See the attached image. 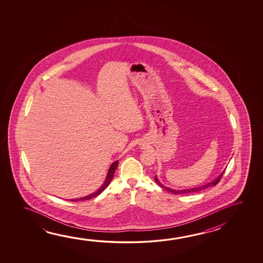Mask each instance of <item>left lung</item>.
Returning <instances> with one entry per match:
<instances>
[{"label":"left lung","instance_id":"obj_1","mask_svg":"<svg viewBox=\"0 0 263 263\" xmlns=\"http://www.w3.org/2000/svg\"><path fill=\"white\" fill-rule=\"evenodd\" d=\"M223 174L224 173H221L219 176L217 177L215 180L211 181V182H209V183H207L205 185L201 186V187H197V188H191V189H186V190H173L170 189V188H167V187H165V186L162 185L159 181H158V179L155 177V181L159 184L160 187H162L165 190H167L168 192L170 193H172V194H193V193H197V192H200V191H202V190L206 189L208 187H212V186H215L218 182H219L220 180H221V178L223 177Z\"/></svg>","mask_w":263,"mask_h":263}]
</instances>
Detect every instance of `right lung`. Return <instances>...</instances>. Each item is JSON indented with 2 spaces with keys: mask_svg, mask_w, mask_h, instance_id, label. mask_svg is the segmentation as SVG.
Returning <instances> with one entry per match:
<instances>
[{
  "mask_svg": "<svg viewBox=\"0 0 263 263\" xmlns=\"http://www.w3.org/2000/svg\"><path fill=\"white\" fill-rule=\"evenodd\" d=\"M117 166H118V161H115L114 163L111 165V167L109 168V172H108L107 177H106V180L104 181V184L102 185V187L100 188L97 192H95L92 194H90V195H88L86 197H83V198L80 199H71L70 201L71 202H74V201H84V200H90V199L95 198L96 196H98L101 193H103L104 190L107 188V186L110 184V182L112 181V178H114V174H115V172H116V170H117Z\"/></svg>",
  "mask_w": 263,
  "mask_h": 263,
  "instance_id": "1",
  "label": "right lung"
}]
</instances>
